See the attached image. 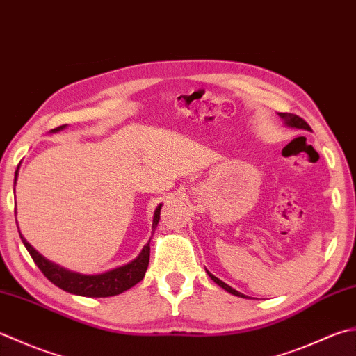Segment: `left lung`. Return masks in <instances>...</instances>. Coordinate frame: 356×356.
<instances>
[{"label": "left lung", "instance_id": "8db88e82", "mask_svg": "<svg viewBox=\"0 0 356 356\" xmlns=\"http://www.w3.org/2000/svg\"><path fill=\"white\" fill-rule=\"evenodd\" d=\"M277 115H280L281 118H282V122H284V124L285 127H289V128H296V129H310V127L307 123H305L301 117H298V115H295V114H289V113H277ZM207 273H208V276L211 277V280L219 285V287H222L224 290H227L228 293H232V295H234V296H241V298H247L245 295H242L241 291H238V290H234V289H232L229 287L228 284H225L224 281H220L219 277H216L214 275H211L210 271L207 270Z\"/></svg>", "mask_w": 356, "mask_h": 356}]
</instances>
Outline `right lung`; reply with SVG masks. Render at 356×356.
Listing matches in <instances>:
<instances>
[{
	"label": "right lung",
	"mask_w": 356,
	"mask_h": 356,
	"mask_svg": "<svg viewBox=\"0 0 356 356\" xmlns=\"http://www.w3.org/2000/svg\"><path fill=\"white\" fill-rule=\"evenodd\" d=\"M66 127L67 124H63V127L55 128L51 132H60ZM18 170L19 166L15 171V180H13V185H17ZM160 210H162V204L157 205L154 216H152V233L156 232L157 224L160 220ZM15 216H17V208H15ZM19 238L23 241L27 252H29V254L32 256L33 262L37 264V267L41 270V273H43L49 281L57 285V287H60L61 290L67 291V293L79 295V296L108 298V296L120 295L123 291L134 287L137 282H140L143 280L146 268H148V264H149L151 239L142 248L140 254H138L136 259H132L131 262L124 264V266L104 271V273H99V275H83V273H79V271L67 270L65 267L58 266V264L46 259L43 254H40L37 250H35L31 243L23 238V234L21 233H19Z\"/></svg>",
	"instance_id": "right-lung-1"
}]
</instances>
